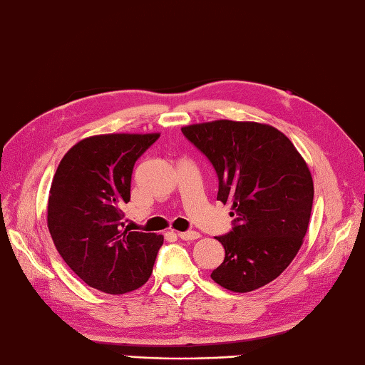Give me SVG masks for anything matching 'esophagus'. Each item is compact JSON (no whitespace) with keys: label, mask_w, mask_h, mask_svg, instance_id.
Returning a JSON list of instances; mask_svg holds the SVG:
<instances>
[{"label":"esophagus","mask_w":365,"mask_h":365,"mask_svg":"<svg viewBox=\"0 0 365 365\" xmlns=\"http://www.w3.org/2000/svg\"><path fill=\"white\" fill-rule=\"evenodd\" d=\"M178 236L182 240H197L200 239V232L198 231H184V232H178Z\"/></svg>","instance_id":"esophagus-1"}]
</instances>
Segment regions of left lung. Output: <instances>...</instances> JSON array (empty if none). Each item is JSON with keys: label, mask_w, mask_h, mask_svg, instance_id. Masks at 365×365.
Wrapping results in <instances>:
<instances>
[{"label": "left lung", "mask_w": 365, "mask_h": 365, "mask_svg": "<svg viewBox=\"0 0 365 365\" xmlns=\"http://www.w3.org/2000/svg\"><path fill=\"white\" fill-rule=\"evenodd\" d=\"M218 178L217 200L232 205V230L215 237L225 261L210 273L232 292H251L294 261L309 225L314 184L287 137L255 121L215 120L181 128Z\"/></svg>", "instance_id": "left-lung-1"}]
</instances>
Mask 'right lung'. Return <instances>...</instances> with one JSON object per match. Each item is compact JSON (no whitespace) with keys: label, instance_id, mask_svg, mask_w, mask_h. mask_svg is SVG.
Returning a JSON list of instances; mask_svg holds the SVG:
<instances>
[{"label":"right lung","instance_id":"obj_1","mask_svg":"<svg viewBox=\"0 0 365 365\" xmlns=\"http://www.w3.org/2000/svg\"><path fill=\"white\" fill-rule=\"evenodd\" d=\"M159 134L93 135L71 147L53 178L48 230L87 286L120 295L148 281L164 237L123 230L135 160Z\"/></svg>","mask_w":365,"mask_h":365}]
</instances>
